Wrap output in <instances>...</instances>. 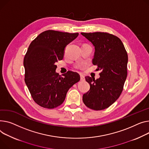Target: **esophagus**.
<instances>
[{"instance_id":"esophagus-1","label":"esophagus","mask_w":149,"mask_h":149,"mask_svg":"<svg viewBox=\"0 0 149 149\" xmlns=\"http://www.w3.org/2000/svg\"><path fill=\"white\" fill-rule=\"evenodd\" d=\"M80 80H81V81H84L85 80L84 76L82 74H80Z\"/></svg>"}]
</instances>
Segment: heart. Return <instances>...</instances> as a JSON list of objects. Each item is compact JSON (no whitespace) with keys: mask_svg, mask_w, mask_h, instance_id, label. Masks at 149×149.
Segmentation results:
<instances>
[{"mask_svg":"<svg viewBox=\"0 0 149 149\" xmlns=\"http://www.w3.org/2000/svg\"><path fill=\"white\" fill-rule=\"evenodd\" d=\"M75 68H77V69H80V68H81L80 66H79V65H77V66H75Z\"/></svg>","mask_w":149,"mask_h":149,"instance_id":"obj_1","label":"heart"}]
</instances>
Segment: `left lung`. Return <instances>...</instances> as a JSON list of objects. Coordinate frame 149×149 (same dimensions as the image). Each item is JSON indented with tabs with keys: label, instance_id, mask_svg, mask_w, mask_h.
I'll list each match as a JSON object with an SVG mask.
<instances>
[{
	"label": "left lung",
	"instance_id": "1",
	"mask_svg": "<svg viewBox=\"0 0 149 149\" xmlns=\"http://www.w3.org/2000/svg\"><path fill=\"white\" fill-rule=\"evenodd\" d=\"M95 47L92 63L101 70L100 77L87 76L90 90L83 95L84 104L94 110H102L119 97L127 77V54L122 41L107 32L81 33Z\"/></svg>",
	"mask_w": 149,
	"mask_h": 149
}]
</instances>
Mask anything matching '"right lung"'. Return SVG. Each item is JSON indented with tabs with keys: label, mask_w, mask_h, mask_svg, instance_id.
Listing matches in <instances>:
<instances>
[{
	"label": "right lung",
	"mask_w": 149,
	"mask_h": 149,
	"mask_svg": "<svg viewBox=\"0 0 149 149\" xmlns=\"http://www.w3.org/2000/svg\"><path fill=\"white\" fill-rule=\"evenodd\" d=\"M48 30L39 34L29 46L24 58V81L33 101L42 107L61 105L68 90L80 80L78 73L69 71L60 75L56 63L63 58L65 47L78 36Z\"/></svg>",
	"instance_id": "right-lung-1"
}]
</instances>
